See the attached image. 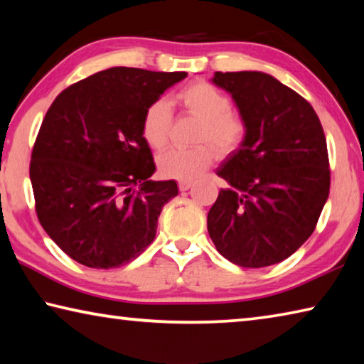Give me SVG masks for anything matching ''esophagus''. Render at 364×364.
<instances>
[{"label": "esophagus", "mask_w": 364, "mask_h": 364, "mask_svg": "<svg viewBox=\"0 0 364 364\" xmlns=\"http://www.w3.org/2000/svg\"><path fill=\"white\" fill-rule=\"evenodd\" d=\"M191 186H193V181H180V183H178V188H180V191H188Z\"/></svg>", "instance_id": "obj_1"}]
</instances>
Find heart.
Returning a JSON list of instances; mask_svg holds the SVG:
<instances>
[{
  "label": "heart",
  "instance_id": "1",
  "mask_svg": "<svg viewBox=\"0 0 364 364\" xmlns=\"http://www.w3.org/2000/svg\"><path fill=\"white\" fill-rule=\"evenodd\" d=\"M183 112L199 120L194 133L196 146L171 149L159 157L160 173L175 180L191 181L212 167L220 156L239 151L249 134V123L241 112L231 109L230 96L212 83L197 80L176 95ZM173 115L165 101H154L146 107L141 120V134L154 151H162L170 141Z\"/></svg>",
  "mask_w": 364,
  "mask_h": 364
}]
</instances>
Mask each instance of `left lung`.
Returning a JSON list of instances; mask_svg holds the SVG:
<instances>
[{
  "label": "left lung",
  "instance_id": "obj_1",
  "mask_svg": "<svg viewBox=\"0 0 364 364\" xmlns=\"http://www.w3.org/2000/svg\"><path fill=\"white\" fill-rule=\"evenodd\" d=\"M249 134L218 176L221 189L207 230L221 255L242 268L291 257L315 231L331 186L326 136L305 97L262 72H215Z\"/></svg>",
  "mask_w": 364,
  "mask_h": 364
}]
</instances>
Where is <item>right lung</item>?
Returning a JSON list of instances; mask_svg holds the SVG:
<instances>
[{
    "label": "right lung",
    "instance_id": "obj_1",
    "mask_svg": "<svg viewBox=\"0 0 364 364\" xmlns=\"http://www.w3.org/2000/svg\"><path fill=\"white\" fill-rule=\"evenodd\" d=\"M186 75L112 67L70 85L48 109L30 160L35 212L75 262L119 268L156 237L159 215L178 186L149 180L156 164L141 120Z\"/></svg>",
    "mask_w": 364,
    "mask_h": 364
}]
</instances>
